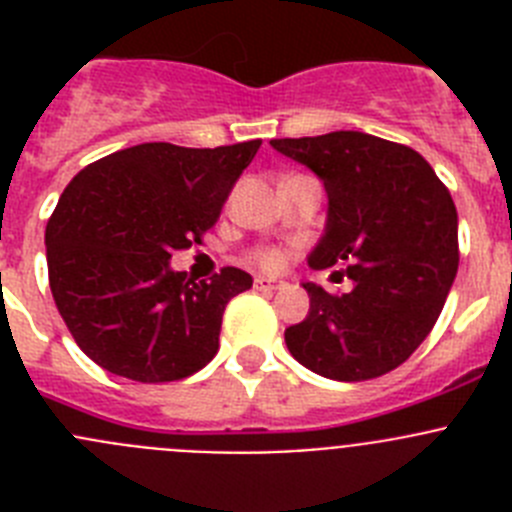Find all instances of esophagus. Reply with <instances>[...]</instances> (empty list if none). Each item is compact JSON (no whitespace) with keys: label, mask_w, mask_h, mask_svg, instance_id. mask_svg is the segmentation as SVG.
I'll return each mask as SVG.
<instances>
[{"label":"esophagus","mask_w":512,"mask_h":512,"mask_svg":"<svg viewBox=\"0 0 512 512\" xmlns=\"http://www.w3.org/2000/svg\"><path fill=\"white\" fill-rule=\"evenodd\" d=\"M253 287L259 289V292H277V289H284L287 284L282 279H269V277H256L253 279Z\"/></svg>","instance_id":"esophagus-1"}]
</instances>
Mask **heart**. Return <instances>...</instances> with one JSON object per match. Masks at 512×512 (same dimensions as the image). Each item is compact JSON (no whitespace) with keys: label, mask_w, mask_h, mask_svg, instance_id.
Here are the masks:
<instances>
[{"label":"heart","mask_w":512,"mask_h":512,"mask_svg":"<svg viewBox=\"0 0 512 512\" xmlns=\"http://www.w3.org/2000/svg\"><path fill=\"white\" fill-rule=\"evenodd\" d=\"M253 261L259 266H264V269H279L284 259L277 248H256V251H253Z\"/></svg>","instance_id":"1"}]
</instances>
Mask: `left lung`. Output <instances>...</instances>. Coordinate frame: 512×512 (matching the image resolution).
Segmentation results:
<instances>
[{"instance_id":"1","label":"left lung","mask_w":512,"mask_h":512,"mask_svg":"<svg viewBox=\"0 0 512 512\" xmlns=\"http://www.w3.org/2000/svg\"><path fill=\"white\" fill-rule=\"evenodd\" d=\"M271 146L315 171L328 192V223L310 266H346L354 279L346 295L302 284L310 312L284 330L289 354L338 382L392 372L433 330L459 269L449 189L418 151L359 130Z\"/></svg>"}]
</instances>
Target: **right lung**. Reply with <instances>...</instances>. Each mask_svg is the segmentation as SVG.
<instances>
[{
	"label": "right lung",
	"instance_id": "add662e5",
	"mask_svg": "<svg viewBox=\"0 0 512 512\" xmlns=\"http://www.w3.org/2000/svg\"><path fill=\"white\" fill-rule=\"evenodd\" d=\"M259 146L140 143L99 158L63 189L45 228L48 282L94 364L146 384L210 364L225 305L253 279L225 266L210 282H194L171 271L169 259L202 243Z\"/></svg>",
	"mask_w": 512,
	"mask_h": 512
}]
</instances>
